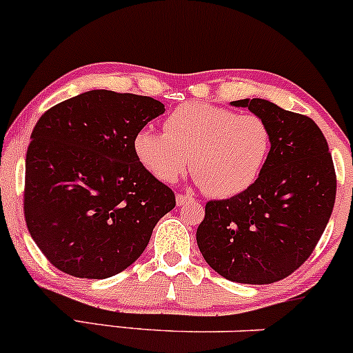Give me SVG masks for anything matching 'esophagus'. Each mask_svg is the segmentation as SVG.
Masks as SVG:
<instances>
[{
    "label": "esophagus",
    "instance_id": "esophagus-1",
    "mask_svg": "<svg viewBox=\"0 0 353 353\" xmlns=\"http://www.w3.org/2000/svg\"><path fill=\"white\" fill-rule=\"evenodd\" d=\"M176 203H177V206H184V204H188V203H194V197L185 196V194H177Z\"/></svg>",
    "mask_w": 353,
    "mask_h": 353
}]
</instances>
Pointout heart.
I'll list each match as a JSON object with an SVG mask.
<instances>
[{
	"instance_id": "1",
	"label": "heart",
	"mask_w": 353,
	"mask_h": 353,
	"mask_svg": "<svg viewBox=\"0 0 353 353\" xmlns=\"http://www.w3.org/2000/svg\"><path fill=\"white\" fill-rule=\"evenodd\" d=\"M164 132L142 127L132 137L139 164L157 181L174 184L191 169L206 194L228 199L243 194L261 176L273 134L256 114L188 102L164 119Z\"/></svg>"
}]
</instances>
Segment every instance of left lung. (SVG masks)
I'll return each instance as SVG.
<instances>
[{"label":"left lung","instance_id":"1","mask_svg":"<svg viewBox=\"0 0 353 353\" xmlns=\"http://www.w3.org/2000/svg\"><path fill=\"white\" fill-rule=\"evenodd\" d=\"M268 122L273 147L243 194L209 201L196 233L204 259L236 283L268 285L307 261L335 204L336 176L315 122L263 99L231 102Z\"/></svg>","mask_w":353,"mask_h":353}]
</instances>
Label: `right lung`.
<instances>
[{
	"instance_id": "add662e5",
	"label": "right lung",
	"mask_w": 353,
	"mask_h": 353,
	"mask_svg": "<svg viewBox=\"0 0 353 353\" xmlns=\"http://www.w3.org/2000/svg\"><path fill=\"white\" fill-rule=\"evenodd\" d=\"M164 112L150 97L90 90L38 120L23 206L33 241L55 268L103 280L144 253L176 196L139 164L132 137Z\"/></svg>"
}]
</instances>
